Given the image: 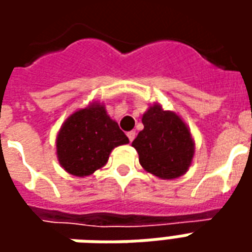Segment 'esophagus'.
<instances>
[{"label": "esophagus", "mask_w": 252, "mask_h": 252, "mask_svg": "<svg viewBox=\"0 0 252 252\" xmlns=\"http://www.w3.org/2000/svg\"><path fill=\"white\" fill-rule=\"evenodd\" d=\"M126 136H128V139H129V142H133V139H135V136H136V132L129 131L128 133H126Z\"/></svg>", "instance_id": "esophagus-1"}]
</instances>
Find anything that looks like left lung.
Masks as SVG:
<instances>
[{
    "mask_svg": "<svg viewBox=\"0 0 252 252\" xmlns=\"http://www.w3.org/2000/svg\"><path fill=\"white\" fill-rule=\"evenodd\" d=\"M144 128L132 146L142 167L160 180H175L189 170L194 157V140L185 121L155 102L143 115Z\"/></svg>",
    "mask_w": 252,
    "mask_h": 252,
    "instance_id": "1",
    "label": "left lung"
}]
</instances>
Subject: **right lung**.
I'll list each match as a JSON object with an SVG mask.
<instances>
[{"label":"right lung","instance_id":"obj_1","mask_svg":"<svg viewBox=\"0 0 252 252\" xmlns=\"http://www.w3.org/2000/svg\"><path fill=\"white\" fill-rule=\"evenodd\" d=\"M129 143L104 104L93 101L75 110L63 123L57 136L58 160L68 174L88 177L104 167L112 150Z\"/></svg>","mask_w":252,"mask_h":252}]
</instances>
